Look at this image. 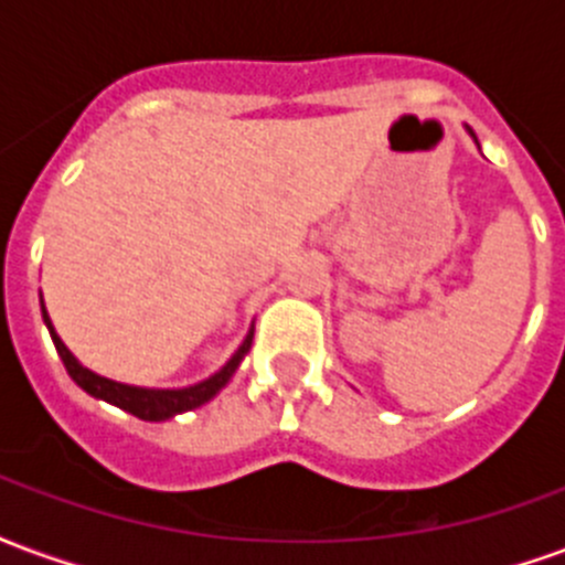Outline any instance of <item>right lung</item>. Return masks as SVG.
I'll return each instance as SVG.
<instances>
[{
  "instance_id": "right-lung-1",
  "label": "right lung",
  "mask_w": 565,
  "mask_h": 565,
  "mask_svg": "<svg viewBox=\"0 0 565 565\" xmlns=\"http://www.w3.org/2000/svg\"><path fill=\"white\" fill-rule=\"evenodd\" d=\"M42 318L47 323V330H51V339H54V348L60 360H63V366L72 375V381L78 384L81 391H87L96 399H105V403L117 405V408H124L129 415L141 417V420H169L174 415H184V412H193L199 405H205L211 396H217V391L226 387V381L233 379L238 363L245 360V354L250 351V339H254V330L247 332L245 342L238 344V351L230 356V363L223 369H217L211 379L199 381L193 387H181V391H150V387H132V384H120V381L103 379V375H96L87 366H81L78 360L72 356L63 339L56 335L54 323L47 318V311H44L42 302Z\"/></svg>"
}]
</instances>
